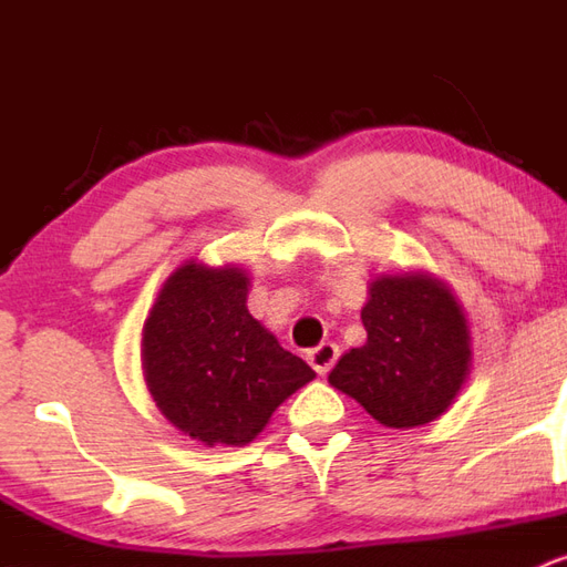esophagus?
<instances>
[{"mask_svg": "<svg viewBox=\"0 0 567 567\" xmlns=\"http://www.w3.org/2000/svg\"><path fill=\"white\" fill-rule=\"evenodd\" d=\"M306 360H309V365L315 368L317 373L324 375L330 368L336 365V360H338V347H336L333 341H324V343H320V347L311 349L309 354H306Z\"/></svg>", "mask_w": 567, "mask_h": 567, "instance_id": "esophagus-1", "label": "esophagus"}]
</instances>
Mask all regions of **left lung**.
Here are the masks:
<instances>
[{
    "label": "left lung",
    "mask_w": 567,
    "mask_h": 567,
    "mask_svg": "<svg viewBox=\"0 0 567 567\" xmlns=\"http://www.w3.org/2000/svg\"><path fill=\"white\" fill-rule=\"evenodd\" d=\"M365 347L330 370L383 426L410 429L445 413L470 370V333L445 285L426 275L381 277L362 309Z\"/></svg>",
    "instance_id": "left-lung-1"
}]
</instances>
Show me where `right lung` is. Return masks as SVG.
Segmentation results:
<instances>
[{
    "label": "right lung",
    "mask_w": 567,
    "mask_h": 567,
    "mask_svg": "<svg viewBox=\"0 0 567 567\" xmlns=\"http://www.w3.org/2000/svg\"><path fill=\"white\" fill-rule=\"evenodd\" d=\"M239 269L181 266L143 324L148 392L173 426L205 445H245L315 379L247 311Z\"/></svg>",
    "instance_id": "obj_1"
}]
</instances>
